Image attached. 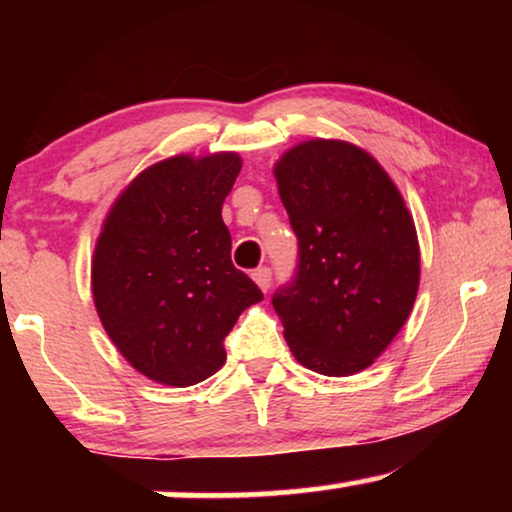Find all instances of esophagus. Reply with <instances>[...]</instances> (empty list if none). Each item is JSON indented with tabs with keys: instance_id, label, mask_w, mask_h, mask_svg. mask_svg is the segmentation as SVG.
Segmentation results:
<instances>
[{
	"instance_id": "esophagus-1",
	"label": "esophagus",
	"mask_w": 512,
	"mask_h": 512,
	"mask_svg": "<svg viewBox=\"0 0 512 512\" xmlns=\"http://www.w3.org/2000/svg\"><path fill=\"white\" fill-rule=\"evenodd\" d=\"M251 277H254V282L261 286V291H265L268 293V289H270V284H272V270L270 268H256L254 272H251Z\"/></svg>"
}]
</instances>
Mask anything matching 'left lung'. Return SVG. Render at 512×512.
<instances>
[{
	"label": "left lung",
	"mask_w": 512,
	"mask_h": 512,
	"mask_svg": "<svg viewBox=\"0 0 512 512\" xmlns=\"http://www.w3.org/2000/svg\"><path fill=\"white\" fill-rule=\"evenodd\" d=\"M275 177L298 237L296 275L272 296L284 338L314 373H359L396 338L417 298L415 223L389 174L354 144L293 146Z\"/></svg>",
	"instance_id": "8db88e82"
}]
</instances>
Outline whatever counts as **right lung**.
Listing matches in <instances>:
<instances>
[{
  "label": "right lung",
  "mask_w": 512,
  "mask_h": 512,
  "mask_svg": "<svg viewBox=\"0 0 512 512\" xmlns=\"http://www.w3.org/2000/svg\"><path fill=\"white\" fill-rule=\"evenodd\" d=\"M237 153L174 156L144 170L114 202L93 258L104 331L130 366L170 387L207 380L223 340L263 293L230 261L221 207Z\"/></svg>",
  "instance_id": "add662e5"
}]
</instances>
